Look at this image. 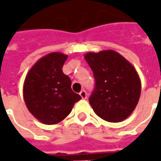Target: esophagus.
Here are the masks:
<instances>
[{
	"label": "esophagus",
	"mask_w": 161,
	"mask_h": 161,
	"mask_svg": "<svg viewBox=\"0 0 161 161\" xmlns=\"http://www.w3.org/2000/svg\"><path fill=\"white\" fill-rule=\"evenodd\" d=\"M80 96L81 97L82 99H86V98H87V92L84 90H82L80 92Z\"/></svg>",
	"instance_id": "obj_1"
}]
</instances>
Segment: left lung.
I'll return each instance as SVG.
<instances>
[{"instance_id":"obj_1","label":"left lung","mask_w":161,"mask_h":161,"mask_svg":"<svg viewBox=\"0 0 161 161\" xmlns=\"http://www.w3.org/2000/svg\"><path fill=\"white\" fill-rule=\"evenodd\" d=\"M84 57L96 80L89 99L94 112L110 123L126 119L141 96L142 84L135 68L114 50L89 52Z\"/></svg>"}]
</instances>
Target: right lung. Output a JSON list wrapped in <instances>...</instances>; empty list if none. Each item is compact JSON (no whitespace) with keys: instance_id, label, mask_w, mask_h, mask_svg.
<instances>
[{"instance_id":"add662e5","label":"right lung","mask_w":161,"mask_h":161,"mask_svg":"<svg viewBox=\"0 0 161 161\" xmlns=\"http://www.w3.org/2000/svg\"><path fill=\"white\" fill-rule=\"evenodd\" d=\"M68 55L53 52L43 56L27 73L23 97L28 111L45 125H55L71 113L81 97L71 90V79L63 72Z\"/></svg>"}]
</instances>
